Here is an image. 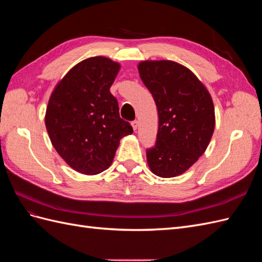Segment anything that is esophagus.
<instances>
[{
    "instance_id": "34e87169",
    "label": "esophagus",
    "mask_w": 262,
    "mask_h": 262,
    "mask_svg": "<svg viewBox=\"0 0 262 262\" xmlns=\"http://www.w3.org/2000/svg\"><path fill=\"white\" fill-rule=\"evenodd\" d=\"M131 125H132L133 130H134V131H137V129H138V121H137V120L132 121V122H131Z\"/></svg>"
}]
</instances>
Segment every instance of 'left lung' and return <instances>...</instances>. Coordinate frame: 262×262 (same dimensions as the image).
<instances>
[{
    "mask_svg": "<svg viewBox=\"0 0 262 262\" xmlns=\"http://www.w3.org/2000/svg\"><path fill=\"white\" fill-rule=\"evenodd\" d=\"M138 69L158 113L156 143L146 149L147 164L156 176L176 177L191 167L210 143L215 126L211 95L177 62L142 61Z\"/></svg>",
    "mask_w": 262,
    "mask_h": 262,
    "instance_id": "1",
    "label": "left lung"
}]
</instances>
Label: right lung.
I'll return each mask as SVG.
<instances>
[{"mask_svg":"<svg viewBox=\"0 0 262 262\" xmlns=\"http://www.w3.org/2000/svg\"><path fill=\"white\" fill-rule=\"evenodd\" d=\"M119 70V63L105 57L77 63L55 86L47 107L45 122L53 147L85 175L106 170L119 142L133 132L110 93Z\"/></svg>","mask_w":262,"mask_h":262,"instance_id":"right-lung-1","label":"right lung"}]
</instances>
